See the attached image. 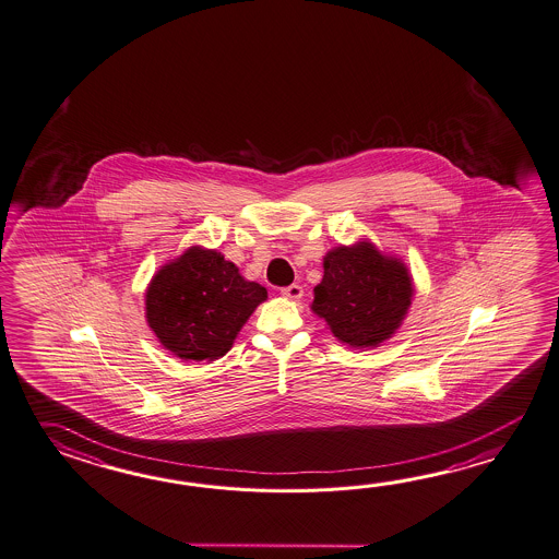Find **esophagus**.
<instances>
[{"instance_id":"34e87169","label":"esophagus","mask_w":559,"mask_h":559,"mask_svg":"<svg viewBox=\"0 0 559 559\" xmlns=\"http://www.w3.org/2000/svg\"><path fill=\"white\" fill-rule=\"evenodd\" d=\"M281 293H283V295H285L286 298H293V300H298V298L302 297V286L297 285V283H295V285L285 286V288H283Z\"/></svg>"}]
</instances>
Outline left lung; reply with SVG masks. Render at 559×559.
I'll use <instances>...</instances> for the list:
<instances>
[{"label":"left lung","instance_id":"left-lung-1","mask_svg":"<svg viewBox=\"0 0 559 559\" xmlns=\"http://www.w3.org/2000/svg\"><path fill=\"white\" fill-rule=\"evenodd\" d=\"M412 293L411 274L402 262L360 242L324 257L312 310L326 320L338 341L366 348L394 334L408 312Z\"/></svg>","mask_w":559,"mask_h":559}]
</instances>
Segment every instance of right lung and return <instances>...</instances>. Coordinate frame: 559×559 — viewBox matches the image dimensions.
<instances>
[{
    "instance_id": "1",
    "label": "right lung",
    "mask_w": 559,
    "mask_h": 559,
    "mask_svg": "<svg viewBox=\"0 0 559 559\" xmlns=\"http://www.w3.org/2000/svg\"><path fill=\"white\" fill-rule=\"evenodd\" d=\"M266 298L217 251L193 247L153 276L147 322L160 344L182 360H217Z\"/></svg>"
}]
</instances>
